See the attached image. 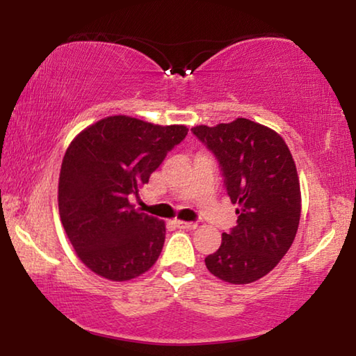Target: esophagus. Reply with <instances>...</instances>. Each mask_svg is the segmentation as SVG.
<instances>
[{"instance_id": "1", "label": "esophagus", "mask_w": 356, "mask_h": 356, "mask_svg": "<svg viewBox=\"0 0 356 356\" xmlns=\"http://www.w3.org/2000/svg\"><path fill=\"white\" fill-rule=\"evenodd\" d=\"M176 226H177L179 229H196V227H197L196 222L182 221V220H177V221H176Z\"/></svg>"}]
</instances>
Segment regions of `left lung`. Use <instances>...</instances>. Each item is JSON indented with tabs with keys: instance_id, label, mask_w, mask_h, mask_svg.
<instances>
[{
	"instance_id": "left-lung-1",
	"label": "left lung",
	"mask_w": 356,
	"mask_h": 356,
	"mask_svg": "<svg viewBox=\"0 0 356 356\" xmlns=\"http://www.w3.org/2000/svg\"><path fill=\"white\" fill-rule=\"evenodd\" d=\"M212 150L225 174L227 195L237 204V226L221 236L206 267L231 284H250L280 264L297 236L301 191L297 166L280 134L237 118L215 127L191 129Z\"/></svg>"
}]
</instances>
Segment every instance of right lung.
<instances>
[{"instance_id": "1", "label": "right lung", "mask_w": 356, "mask_h": 356, "mask_svg": "<svg viewBox=\"0 0 356 356\" xmlns=\"http://www.w3.org/2000/svg\"><path fill=\"white\" fill-rule=\"evenodd\" d=\"M186 134L185 125L119 114L97 120L72 140L59 172V216L75 254L91 272L122 282L156 262L165 221L136 212L129 197L138 195Z\"/></svg>"}]
</instances>
